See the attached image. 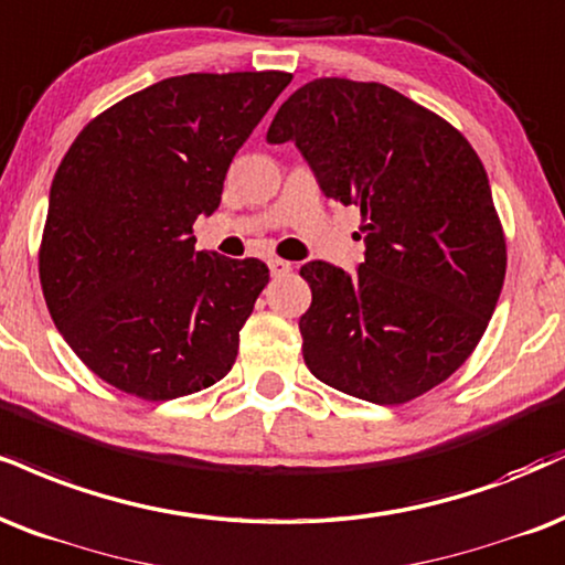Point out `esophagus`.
Listing matches in <instances>:
<instances>
[{
  "instance_id": "esophagus-1",
  "label": "esophagus",
  "mask_w": 565,
  "mask_h": 565,
  "mask_svg": "<svg viewBox=\"0 0 565 565\" xmlns=\"http://www.w3.org/2000/svg\"><path fill=\"white\" fill-rule=\"evenodd\" d=\"M268 268L274 276H287L291 270V263L281 260V257H274V260H268Z\"/></svg>"
}]
</instances>
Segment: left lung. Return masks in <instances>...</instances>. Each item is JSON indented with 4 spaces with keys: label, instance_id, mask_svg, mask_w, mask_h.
<instances>
[{
    "label": "left lung",
    "instance_id": "obj_1",
    "mask_svg": "<svg viewBox=\"0 0 565 565\" xmlns=\"http://www.w3.org/2000/svg\"><path fill=\"white\" fill-rule=\"evenodd\" d=\"M321 192L360 207L358 274L305 263L310 373L376 405L447 382L484 337L505 281V231L477 149L429 107L376 81L316 78L278 107Z\"/></svg>",
    "mask_w": 565,
    "mask_h": 565
}]
</instances>
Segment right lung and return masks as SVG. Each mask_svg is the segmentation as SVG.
<instances>
[{
	"label": "right lung",
	"instance_id": "1",
	"mask_svg": "<svg viewBox=\"0 0 565 565\" xmlns=\"http://www.w3.org/2000/svg\"><path fill=\"white\" fill-rule=\"evenodd\" d=\"M291 73H186L115 102L54 173L39 278L54 326L115 390L162 403L231 371L268 265L194 253V221Z\"/></svg>",
	"mask_w": 565,
	"mask_h": 565
}]
</instances>
